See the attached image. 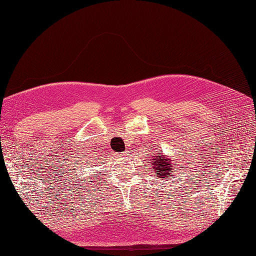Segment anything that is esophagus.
<instances>
[{
    "mask_svg": "<svg viewBox=\"0 0 256 256\" xmlns=\"http://www.w3.org/2000/svg\"><path fill=\"white\" fill-rule=\"evenodd\" d=\"M124 156H125V154H124Z\"/></svg>",
    "mask_w": 256,
    "mask_h": 256,
    "instance_id": "obj_1",
    "label": "esophagus"
}]
</instances>
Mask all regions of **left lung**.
<instances>
[{"mask_svg":"<svg viewBox=\"0 0 256 256\" xmlns=\"http://www.w3.org/2000/svg\"><path fill=\"white\" fill-rule=\"evenodd\" d=\"M150 167H152L154 170L156 177H160L162 179H170L174 170L170 158L165 156V154H163L162 152L152 156Z\"/></svg>","mask_w":256,"mask_h":256,"instance_id":"left-lung-1","label":"left lung"}]
</instances>
